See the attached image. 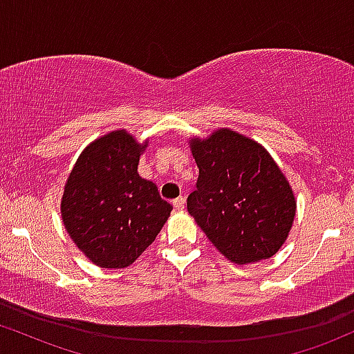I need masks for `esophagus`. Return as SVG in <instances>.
<instances>
[{"label": "esophagus", "mask_w": 354, "mask_h": 354, "mask_svg": "<svg viewBox=\"0 0 354 354\" xmlns=\"http://www.w3.org/2000/svg\"><path fill=\"white\" fill-rule=\"evenodd\" d=\"M174 204V209L176 210H184V207H185V198L184 197H178V198H176V201L172 202Z\"/></svg>", "instance_id": "34e87169"}]
</instances>
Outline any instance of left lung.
<instances>
[{
  "label": "left lung",
  "instance_id": "obj_1",
  "mask_svg": "<svg viewBox=\"0 0 354 354\" xmlns=\"http://www.w3.org/2000/svg\"><path fill=\"white\" fill-rule=\"evenodd\" d=\"M197 189L187 210L225 259L259 263L281 249L296 216V197L271 153L230 129L192 137Z\"/></svg>",
  "mask_w": 354,
  "mask_h": 354
}]
</instances>
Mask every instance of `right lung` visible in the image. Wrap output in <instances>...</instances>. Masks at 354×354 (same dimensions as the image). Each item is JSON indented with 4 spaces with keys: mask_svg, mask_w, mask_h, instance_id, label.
I'll return each instance as SVG.
<instances>
[{
    "mask_svg": "<svg viewBox=\"0 0 354 354\" xmlns=\"http://www.w3.org/2000/svg\"><path fill=\"white\" fill-rule=\"evenodd\" d=\"M149 140L138 144L125 129L85 147L63 189L62 221L66 232L93 264L125 269L156 241L172 205L157 185L138 176Z\"/></svg>",
    "mask_w": 354,
    "mask_h": 354,
    "instance_id": "1",
    "label": "right lung"
}]
</instances>
